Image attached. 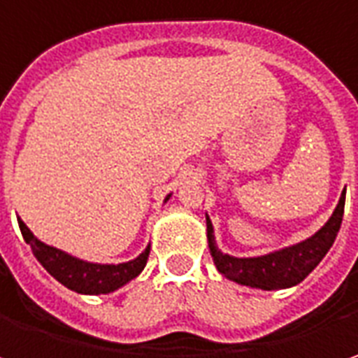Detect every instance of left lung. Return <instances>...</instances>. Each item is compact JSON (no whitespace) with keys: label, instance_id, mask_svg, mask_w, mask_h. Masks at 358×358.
<instances>
[{"label":"left lung","instance_id":"obj_1","mask_svg":"<svg viewBox=\"0 0 358 358\" xmlns=\"http://www.w3.org/2000/svg\"><path fill=\"white\" fill-rule=\"evenodd\" d=\"M343 212H345V196H341L333 216L317 234H313L310 238L299 242L294 246H288L278 252H271L266 257L258 258H234L222 255L214 242L212 222L206 216L210 255L214 258L218 272H222L226 278L238 285L262 288V290L294 287L303 282L304 278L317 268V264L324 258V255L331 250L334 238L338 234L341 222H343Z\"/></svg>","mask_w":358,"mask_h":358}]
</instances>
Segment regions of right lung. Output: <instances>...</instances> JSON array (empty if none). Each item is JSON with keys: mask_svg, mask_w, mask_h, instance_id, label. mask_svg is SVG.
Wrapping results in <instances>:
<instances>
[{"mask_svg": "<svg viewBox=\"0 0 358 358\" xmlns=\"http://www.w3.org/2000/svg\"><path fill=\"white\" fill-rule=\"evenodd\" d=\"M20 230L24 234V241L31 246L34 257L41 262V266L50 272L55 280H59L64 287L76 290V292H82V294H106V292H112L116 288L124 287L126 282H130L132 278H136L144 271L150 255L148 246L140 257L134 258L130 262L94 264V262H84L80 258H73L57 250L54 246L39 242L22 220H20Z\"/></svg>", "mask_w": 358, "mask_h": 358, "instance_id": "right-lung-1", "label": "right lung"}]
</instances>
